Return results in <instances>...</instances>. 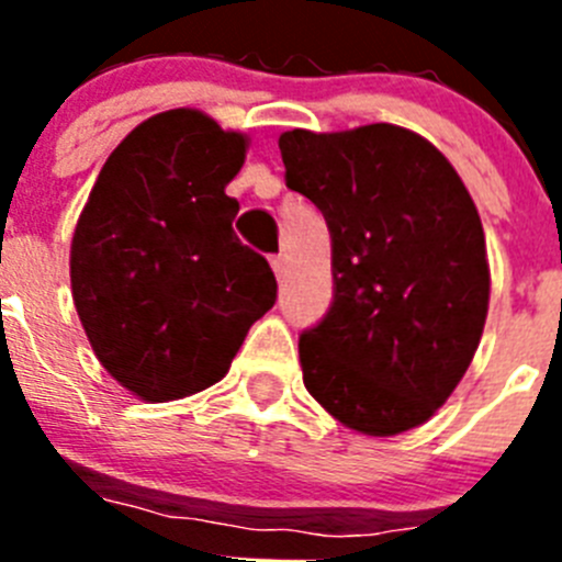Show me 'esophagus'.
<instances>
[{
    "label": "esophagus",
    "instance_id": "obj_1",
    "mask_svg": "<svg viewBox=\"0 0 562 562\" xmlns=\"http://www.w3.org/2000/svg\"><path fill=\"white\" fill-rule=\"evenodd\" d=\"M272 270H276L278 281H284V278H286V258L284 256H272Z\"/></svg>",
    "mask_w": 562,
    "mask_h": 562
}]
</instances>
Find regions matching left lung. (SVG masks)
<instances>
[{
  "mask_svg": "<svg viewBox=\"0 0 562 562\" xmlns=\"http://www.w3.org/2000/svg\"><path fill=\"white\" fill-rule=\"evenodd\" d=\"M286 188L324 213L331 306L297 340L304 385L346 428L411 430L445 405L490 304L484 227L425 137L391 123L278 137Z\"/></svg>",
  "mask_w": 562,
  "mask_h": 562,
  "instance_id": "1",
  "label": "left lung"
}]
</instances>
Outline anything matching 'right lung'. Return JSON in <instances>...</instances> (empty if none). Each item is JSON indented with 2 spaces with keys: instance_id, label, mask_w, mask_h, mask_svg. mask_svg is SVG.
<instances>
[{
  "instance_id": "obj_1",
  "label": "right lung",
  "mask_w": 562,
  "mask_h": 562,
  "mask_svg": "<svg viewBox=\"0 0 562 562\" xmlns=\"http://www.w3.org/2000/svg\"><path fill=\"white\" fill-rule=\"evenodd\" d=\"M245 134L196 109L143 121L109 154L69 250L78 317L103 369L146 402L220 382L278 297L265 256L233 233L225 186Z\"/></svg>"
}]
</instances>
